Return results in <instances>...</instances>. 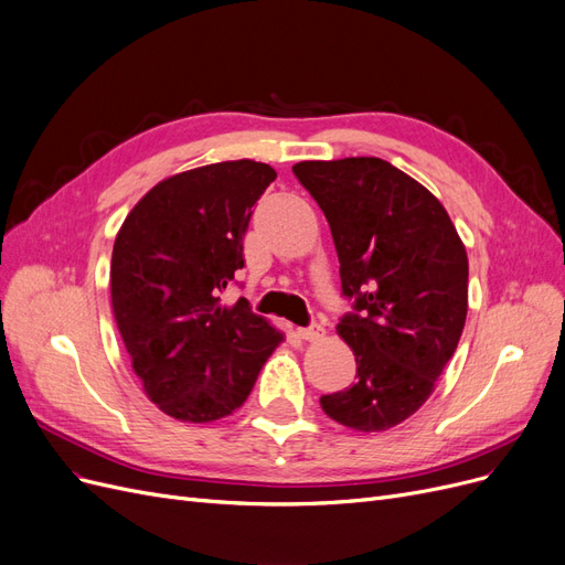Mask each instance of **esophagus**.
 <instances>
[{
    "mask_svg": "<svg viewBox=\"0 0 565 565\" xmlns=\"http://www.w3.org/2000/svg\"><path fill=\"white\" fill-rule=\"evenodd\" d=\"M323 326L321 323H312V326H307V329H298L296 331V335L300 338V340H319V338H323Z\"/></svg>",
    "mask_w": 565,
    "mask_h": 565,
    "instance_id": "1",
    "label": "esophagus"
}]
</instances>
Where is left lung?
<instances>
[{
    "label": "left lung",
    "mask_w": 565,
    "mask_h": 565,
    "mask_svg": "<svg viewBox=\"0 0 565 565\" xmlns=\"http://www.w3.org/2000/svg\"><path fill=\"white\" fill-rule=\"evenodd\" d=\"M300 185L331 225L342 296L338 323L356 382L321 396L323 413L356 431L404 423L434 392L467 319V250L446 209L377 157L300 161Z\"/></svg>",
    "instance_id": "left-lung-1"
}]
</instances>
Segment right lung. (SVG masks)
<instances>
[{"instance_id": "1", "label": "right lung", "mask_w": 565, "mask_h": 565, "mask_svg": "<svg viewBox=\"0 0 565 565\" xmlns=\"http://www.w3.org/2000/svg\"><path fill=\"white\" fill-rule=\"evenodd\" d=\"M277 171L239 159L161 180L126 221L110 265L113 312L145 394L183 423L239 408L284 335L250 312L221 305L244 267L253 204Z\"/></svg>"}]
</instances>
